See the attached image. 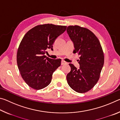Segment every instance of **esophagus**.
<instances>
[{
  "label": "esophagus",
  "instance_id": "34e87169",
  "mask_svg": "<svg viewBox=\"0 0 120 120\" xmlns=\"http://www.w3.org/2000/svg\"><path fill=\"white\" fill-rule=\"evenodd\" d=\"M67 64V62L66 61H64V60H62L61 61V64Z\"/></svg>",
  "mask_w": 120,
  "mask_h": 120
}]
</instances>
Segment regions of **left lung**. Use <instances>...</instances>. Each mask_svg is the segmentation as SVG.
Returning a JSON list of instances; mask_svg holds the SVG:
<instances>
[{
    "label": "left lung",
    "instance_id": "1",
    "mask_svg": "<svg viewBox=\"0 0 120 120\" xmlns=\"http://www.w3.org/2000/svg\"><path fill=\"white\" fill-rule=\"evenodd\" d=\"M67 32L78 53L80 67L69 64L71 71L67 80L73 90L84 93L93 88L98 80L104 62V56L97 38L90 30L78 25L69 26Z\"/></svg>",
    "mask_w": 120,
    "mask_h": 120
}]
</instances>
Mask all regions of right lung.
<instances>
[{
  "label": "right lung",
  "instance_id": "add662e5",
  "mask_svg": "<svg viewBox=\"0 0 120 120\" xmlns=\"http://www.w3.org/2000/svg\"><path fill=\"white\" fill-rule=\"evenodd\" d=\"M66 28L43 24L32 28L24 35L17 50V63L22 77L31 88L39 90L50 84L61 60L52 59L44 54L48 49L53 50L54 42Z\"/></svg>",
  "mask_w": 120,
  "mask_h": 120
}]
</instances>
